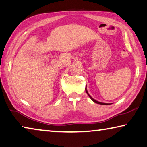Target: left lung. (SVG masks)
<instances>
[{
    "label": "left lung",
    "mask_w": 147,
    "mask_h": 147,
    "mask_svg": "<svg viewBox=\"0 0 147 147\" xmlns=\"http://www.w3.org/2000/svg\"><path fill=\"white\" fill-rule=\"evenodd\" d=\"M85 91H86V94H88V96H89L90 97V98L91 100H92L94 102V103H98V104H100V105H110L111 103H102V102H98V101H97V100H94V98H92V97H91V96L89 94H88V91H87V89H86V88H85Z\"/></svg>",
    "instance_id": "left-lung-1"
}]
</instances>
